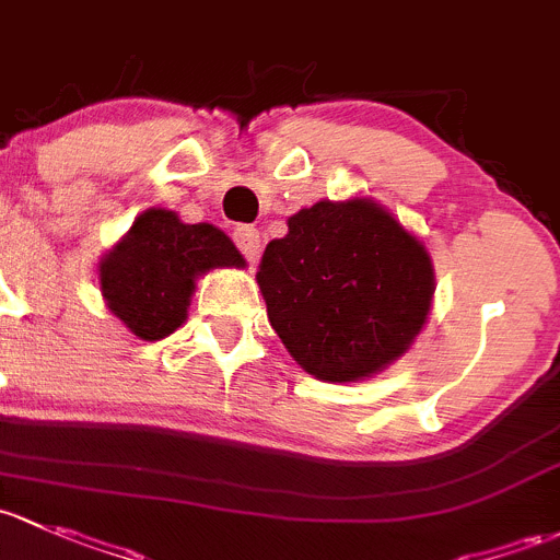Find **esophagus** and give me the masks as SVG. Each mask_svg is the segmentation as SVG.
Masks as SVG:
<instances>
[{"label": "esophagus", "mask_w": 560, "mask_h": 560, "mask_svg": "<svg viewBox=\"0 0 560 560\" xmlns=\"http://www.w3.org/2000/svg\"><path fill=\"white\" fill-rule=\"evenodd\" d=\"M233 241L235 246L241 249V255L246 257V260L255 262L257 257H260V231L252 225H238L233 231Z\"/></svg>", "instance_id": "obj_1"}]
</instances>
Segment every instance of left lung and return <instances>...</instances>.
I'll return each mask as SVG.
<instances>
[{
	"label": "left lung",
	"instance_id": "obj_1",
	"mask_svg": "<svg viewBox=\"0 0 560 560\" xmlns=\"http://www.w3.org/2000/svg\"><path fill=\"white\" fill-rule=\"evenodd\" d=\"M257 284L300 368L327 384H357L416 343L432 311L434 265L386 206L325 198L265 246Z\"/></svg>",
	"mask_w": 560,
	"mask_h": 560
}]
</instances>
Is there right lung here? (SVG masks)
<instances>
[{
    "mask_svg": "<svg viewBox=\"0 0 560 560\" xmlns=\"http://www.w3.org/2000/svg\"><path fill=\"white\" fill-rule=\"evenodd\" d=\"M231 238L209 222L187 225L176 211L147 209L98 260V290L109 314L139 340H161L187 322L198 276L244 268Z\"/></svg>",
    "mask_w": 560,
    "mask_h": 560,
    "instance_id": "right-lung-1",
    "label": "right lung"
}]
</instances>
